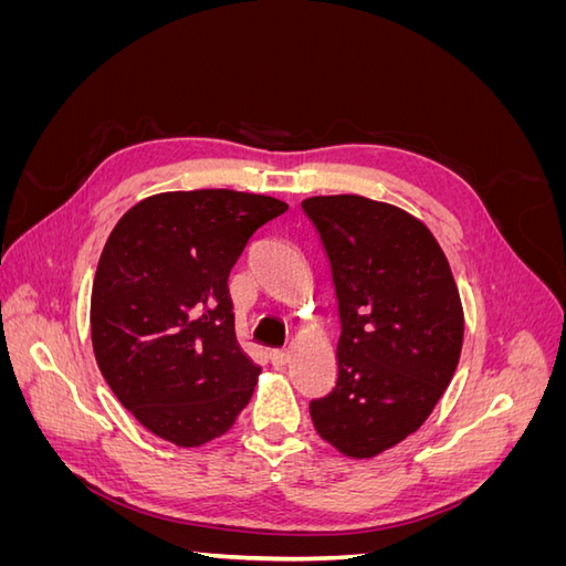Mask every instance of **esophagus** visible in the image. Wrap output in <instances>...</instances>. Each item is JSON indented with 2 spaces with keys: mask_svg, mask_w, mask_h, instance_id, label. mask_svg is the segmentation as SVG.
<instances>
[{
  "mask_svg": "<svg viewBox=\"0 0 566 566\" xmlns=\"http://www.w3.org/2000/svg\"><path fill=\"white\" fill-rule=\"evenodd\" d=\"M269 358H271L273 366L281 368V366L287 364V352H285V349H271V352H269Z\"/></svg>",
  "mask_w": 566,
  "mask_h": 566,
  "instance_id": "obj_1",
  "label": "esophagus"
}]
</instances>
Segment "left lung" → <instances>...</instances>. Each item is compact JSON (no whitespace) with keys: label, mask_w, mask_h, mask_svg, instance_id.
Here are the masks:
<instances>
[{"label":"left lung","mask_w":566,"mask_h":566,"mask_svg":"<svg viewBox=\"0 0 566 566\" xmlns=\"http://www.w3.org/2000/svg\"><path fill=\"white\" fill-rule=\"evenodd\" d=\"M331 262L337 382L310 403L316 432L349 458L413 434L449 387L462 306L447 254L422 221L364 196L302 200Z\"/></svg>","instance_id":"obj_1"}]
</instances>
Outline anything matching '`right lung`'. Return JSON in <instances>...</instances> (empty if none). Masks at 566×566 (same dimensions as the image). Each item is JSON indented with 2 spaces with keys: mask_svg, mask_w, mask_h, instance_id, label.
Returning <instances> with one entry per match:
<instances>
[{
  "mask_svg": "<svg viewBox=\"0 0 566 566\" xmlns=\"http://www.w3.org/2000/svg\"><path fill=\"white\" fill-rule=\"evenodd\" d=\"M283 200L202 188L136 202L111 231L92 287V345L108 387L177 447L221 437L260 366L233 328L229 273Z\"/></svg>",
  "mask_w": 566,
  "mask_h": 566,
  "instance_id": "right-lung-1",
  "label": "right lung"
}]
</instances>
